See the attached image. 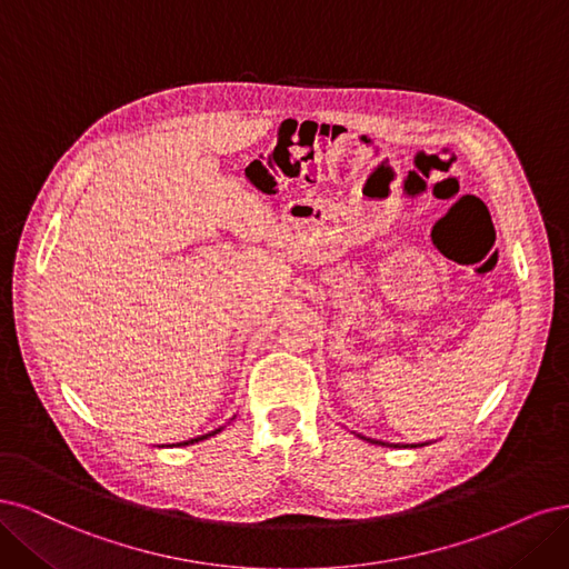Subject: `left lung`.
<instances>
[{
	"instance_id": "obj_1",
	"label": "left lung",
	"mask_w": 569,
	"mask_h": 569,
	"mask_svg": "<svg viewBox=\"0 0 569 569\" xmlns=\"http://www.w3.org/2000/svg\"><path fill=\"white\" fill-rule=\"evenodd\" d=\"M361 439H366V437H361ZM369 442H373V445H385V442H380V439H369ZM392 447H399V445H392ZM411 447H426V445H411Z\"/></svg>"
}]
</instances>
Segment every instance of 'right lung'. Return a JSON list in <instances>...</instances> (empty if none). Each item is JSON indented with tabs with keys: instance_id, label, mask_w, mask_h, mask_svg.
Listing matches in <instances>:
<instances>
[{
	"instance_id": "1",
	"label": "right lung",
	"mask_w": 569,
	"mask_h": 569,
	"mask_svg": "<svg viewBox=\"0 0 569 569\" xmlns=\"http://www.w3.org/2000/svg\"><path fill=\"white\" fill-rule=\"evenodd\" d=\"M219 430L222 428H217V430H212V432H208V435H200V437H193V439H187V442H179L177 447H187V445H193V442H200V439H208V437H212V435H217Z\"/></svg>"
}]
</instances>
